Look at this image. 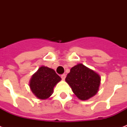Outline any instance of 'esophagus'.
Returning a JSON list of instances; mask_svg holds the SVG:
<instances>
[{
  "label": "esophagus",
  "mask_w": 127,
  "mask_h": 127,
  "mask_svg": "<svg viewBox=\"0 0 127 127\" xmlns=\"http://www.w3.org/2000/svg\"><path fill=\"white\" fill-rule=\"evenodd\" d=\"M61 77L62 80H64L65 79V78H66V74H62V75L61 76Z\"/></svg>",
  "instance_id": "esophagus-1"
}]
</instances>
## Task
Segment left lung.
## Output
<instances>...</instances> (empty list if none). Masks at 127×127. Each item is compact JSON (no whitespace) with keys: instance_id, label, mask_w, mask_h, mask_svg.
<instances>
[{"instance_id":"obj_1","label":"left lung","mask_w":127,"mask_h":127,"mask_svg":"<svg viewBox=\"0 0 127 127\" xmlns=\"http://www.w3.org/2000/svg\"><path fill=\"white\" fill-rule=\"evenodd\" d=\"M65 81L78 98L84 101L92 97L97 93L101 77L93 70L79 63L71 68Z\"/></svg>"}]
</instances>
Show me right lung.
Here are the masks:
<instances>
[{"mask_svg":"<svg viewBox=\"0 0 127 127\" xmlns=\"http://www.w3.org/2000/svg\"><path fill=\"white\" fill-rule=\"evenodd\" d=\"M61 78L52 68L41 66L32 76L30 88L32 93L39 99L49 98L53 93V88Z\"/></svg>","mask_w":127,"mask_h":127,"instance_id":"1","label":"right lung"}]
</instances>
